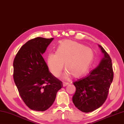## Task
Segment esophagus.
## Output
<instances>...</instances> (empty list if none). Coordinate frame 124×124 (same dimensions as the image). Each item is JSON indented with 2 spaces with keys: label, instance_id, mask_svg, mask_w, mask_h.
<instances>
[{
  "label": "esophagus",
  "instance_id": "obj_1",
  "mask_svg": "<svg viewBox=\"0 0 124 124\" xmlns=\"http://www.w3.org/2000/svg\"><path fill=\"white\" fill-rule=\"evenodd\" d=\"M68 85V83L64 82H63V87H66V86H67V85Z\"/></svg>",
  "mask_w": 124,
  "mask_h": 124
}]
</instances>
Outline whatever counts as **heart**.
<instances>
[{
  "mask_svg": "<svg viewBox=\"0 0 124 124\" xmlns=\"http://www.w3.org/2000/svg\"><path fill=\"white\" fill-rule=\"evenodd\" d=\"M94 57L93 50L89 47L71 40L60 43L56 53H49L46 59L47 66L54 76L58 77L63 68L67 70L64 76L70 75L79 78L86 73Z\"/></svg>",
  "mask_w": 124,
  "mask_h": 124,
  "instance_id": "b5f03b06",
  "label": "heart"
}]
</instances>
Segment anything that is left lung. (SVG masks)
Returning <instances> with one entry per match:
<instances>
[{"label":"left lung","instance_id":"1","mask_svg":"<svg viewBox=\"0 0 124 124\" xmlns=\"http://www.w3.org/2000/svg\"><path fill=\"white\" fill-rule=\"evenodd\" d=\"M99 47L103 54L99 64L86 77L74 82L76 92L73 102L85 113L93 112L103 105L113 79L111 58L102 46L99 45Z\"/></svg>","mask_w":124,"mask_h":124}]
</instances>
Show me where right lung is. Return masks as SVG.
<instances>
[{
  "mask_svg": "<svg viewBox=\"0 0 124 124\" xmlns=\"http://www.w3.org/2000/svg\"><path fill=\"white\" fill-rule=\"evenodd\" d=\"M54 38L37 37L19 49L13 61V79L19 95L29 108L44 111L55 100L62 81L51 74L42 57Z\"/></svg>",
  "mask_w": 124,
  "mask_h": 124,
  "instance_id": "obj_1",
  "label": "right lung"
}]
</instances>
